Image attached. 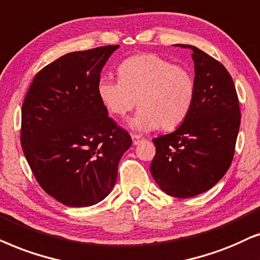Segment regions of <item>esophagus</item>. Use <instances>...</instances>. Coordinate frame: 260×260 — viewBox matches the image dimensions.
Listing matches in <instances>:
<instances>
[{"instance_id":"1","label":"esophagus","mask_w":260,"mask_h":260,"mask_svg":"<svg viewBox=\"0 0 260 260\" xmlns=\"http://www.w3.org/2000/svg\"><path fill=\"white\" fill-rule=\"evenodd\" d=\"M132 140H133V145H138V144H140L141 141L145 140V139H144L143 137L138 136V134H132Z\"/></svg>"}]
</instances>
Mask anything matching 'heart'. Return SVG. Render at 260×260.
Listing matches in <instances>:
<instances>
[{
    "label": "heart",
    "instance_id": "heart-1",
    "mask_svg": "<svg viewBox=\"0 0 260 260\" xmlns=\"http://www.w3.org/2000/svg\"><path fill=\"white\" fill-rule=\"evenodd\" d=\"M117 72L119 79L103 77L98 84L99 98L112 115L124 117L138 105L140 110L131 126L144 132L175 129L186 119L196 94L188 69L141 53L124 60Z\"/></svg>",
    "mask_w": 260,
    "mask_h": 260
}]
</instances>
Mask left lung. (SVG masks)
Listing matches in <instances>:
<instances>
[{
  "label": "left lung",
  "instance_id": "left-lung-1",
  "mask_svg": "<svg viewBox=\"0 0 260 260\" xmlns=\"http://www.w3.org/2000/svg\"><path fill=\"white\" fill-rule=\"evenodd\" d=\"M196 94L192 107L175 132L154 138L151 174L168 195L186 199L207 191L232 164L240 127L233 79L220 61L191 45Z\"/></svg>",
  "mask_w": 260,
  "mask_h": 260
}]
</instances>
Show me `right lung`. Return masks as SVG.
<instances>
[{
	"instance_id": "1",
	"label": "right lung",
	"mask_w": 260,
	"mask_h": 260,
	"mask_svg": "<svg viewBox=\"0 0 260 260\" xmlns=\"http://www.w3.org/2000/svg\"><path fill=\"white\" fill-rule=\"evenodd\" d=\"M119 45L71 52L38 72L22 103L21 146L48 195L69 207L106 199L132 138L98 94L101 71Z\"/></svg>"
}]
</instances>
